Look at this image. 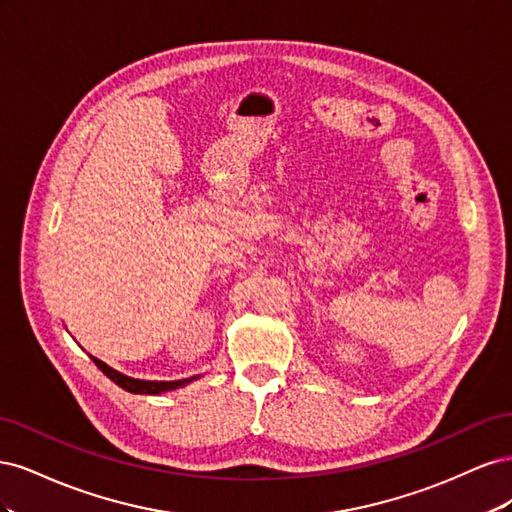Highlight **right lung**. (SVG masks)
<instances>
[{"instance_id": "1", "label": "right lung", "mask_w": 512, "mask_h": 512, "mask_svg": "<svg viewBox=\"0 0 512 512\" xmlns=\"http://www.w3.org/2000/svg\"><path fill=\"white\" fill-rule=\"evenodd\" d=\"M94 359V363L98 365V369H102V374L111 378L117 386H121L123 391L128 393H138V395H160V393H166V391H175V389H181V386L190 384L192 380H196V376L192 378H183V380H173V382H151V380H136V378H130V376H123L119 374V371H115L113 367H108L106 363L98 361L96 356H91Z\"/></svg>"}]
</instances>
